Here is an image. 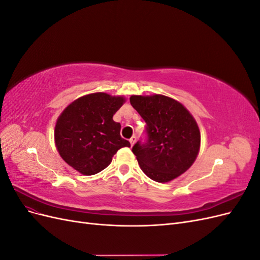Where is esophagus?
<instances>
[{
  "label": "esophagus",
  "instance_id": "esophagus-1",
  "mask_svg": "<svg viewBox=\"0 0 260 260\" xmlns=\"http://www.w3.org/2000/svg\"><path fill=\"white\" fill-rule=\"evenodd\" d=\"M129 141H130V143H131V146H133V145H135V143H136L137 138H136L135 136H133V137H132V138L129 140Z\"/></svg>",
  "mask_w": 260,
  "mask_h": 260
}]
</instances>
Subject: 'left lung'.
Instances as JSON below:
<instances>
[{
	"label": "left lung",
	"mask_w": 260,
	"mask_h": 260,
	"mask_svg": "<svg viewBox=\"0 0 260 260\" xmlns=\"http://www.w3.org/2000/svg\"><path fill=\"white\" fill-rule=\"evenodd\" d=\"M130 103L146 122L147 141L132 147L142 171L160 183L184 174L201 147L200 128L191 113L161 94L131 95Z\"/></svg>",
	"instance_id": "obj_1"
}]
</instances>
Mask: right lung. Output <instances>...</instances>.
<instances>
[{"mask_svg":"<svg viewBox=\"0 0 260 260\" xmlns=\"http://www.w3.org/2000/svg\"><path fill=\"white\" fill-rule=\"evenodd\" d=\"M125 99L107 93L86 94L70 103L55 124L54 140L60 157L84 176L105 169L121 147H130L120 137L113 116Z\"/></svg>","mask_w":260,"mask_h":260,"instance_id":"1","label":"right lung"}]
</instances>
